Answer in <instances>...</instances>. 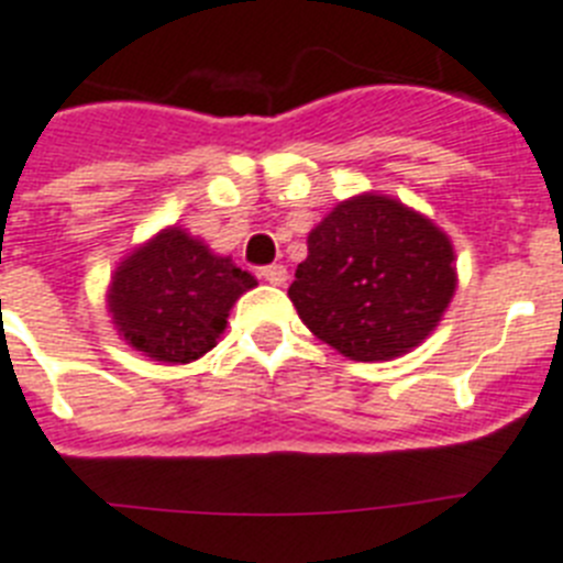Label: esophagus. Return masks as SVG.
Masks as SVG:
<instances>
[{
	"instance_id": "obj_1",
	"label": "esophagus",
	"mask_w": 563,
	"mask_h": 563,
	"mask_svg": "<svg viewBox=\"0 0 563 563\" xmlns=\"http://www.w3.org/2000/svg\"><path fill=\"white\" fill-rule=\"evenodd\" d=\"M260 277L266 283H272V286H283V283L289 280V272H286V266H280V263H274V266L260 268Z\"/></svg>"
}]
</instances>
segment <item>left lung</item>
Returning a JSON list of instances; mask_svg holds the SVG:
<instances>
[{"mask_svg":"<svg viewBox=\"0 0 563 563\" xmlns=\"http://www.w3.org/2000/svg\"><path fill=\"white\" fill-rule=\"evenodd\" d=\"M289 297L309 332L361 363L420 346L457 289L446 231L389 194L338 202L309 231Z\"/></svg>","mask_w":563,"mask_h":563,"instance_id":"left-lung-1","label":"left lung"}]
</instances>
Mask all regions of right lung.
I'll use <instances>...</instances> for the list:
<instances>
[{"label":"right lung","instance_id":"add662e5","mask_svg":"<svg viewBox=\"0 0 563 563\" xmlns=\"http://www.w3.org/2000/svg\"><path fill=\"white\" fill-rule=\"evenodd\" d=\"M257 280L186 229L168 225L120 260L106 303L125 343L157 363H191L217 346L231 306Z\"/></svg>","mask_w":563,"mask_h":563}]
</instances>
